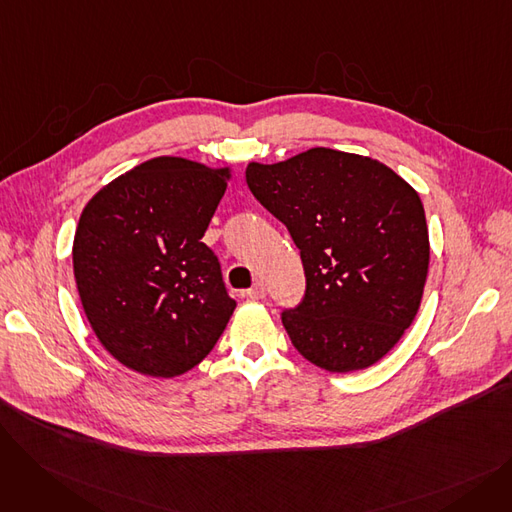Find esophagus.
Segmentation results:
<instances>
[{"label": "esophagus", "instance_id": "obj_1", "mask_svg": "<svg viewBox=\"0 0 512 512\" xmlns=\"http://www.w3.org/2000/svg\"><path fill=\"white\" fill-rule=\"evenodd\" d=\"M265 284L263 282H255L249 290H245V297H249V299H265Z\"/></svg>", "mask_w": 512, "mask_h": 512}]
</instances>
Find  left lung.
Masks as SVG:
<instances>
[{
  "instance_id": "left-lung-1",
  "label": "left lung",
  "mask_w": 512,
  "mask_h": 512,
  "mask_svg": "<svg viewBox=\"0 0 512 512\" xmlns=\"http://www.w3.org/2000/svg\"><path fill=\"white\" fill-rule=\"evenodd\" d=\"M247 184L301 251L305 297L282 311L294 348L336 373L380 361L413 324L427 278L415 188L380 161L326 147L253 161Z\"/></svg>"
}]
</instances>
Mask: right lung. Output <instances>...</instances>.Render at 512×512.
Segmentation results:
<instances>
[{
	"instance_id": "right-lung-1",
	"label": "right lung",
	"mask_w": 512,
	"mask_h": 512,
	"mask_svg": "<svg viewBox=\"0 0 512 512\" xmlns=\"http://www.w3.org/2000/svg\"><path fill=\"white\" fill-rule=\"evenodd\" d=\"M228 168L155 157L103 186L74 234L80 301L105 351L153 378L199 365L236 307L201 240Z\"/></svg>"
}]
</instances>
